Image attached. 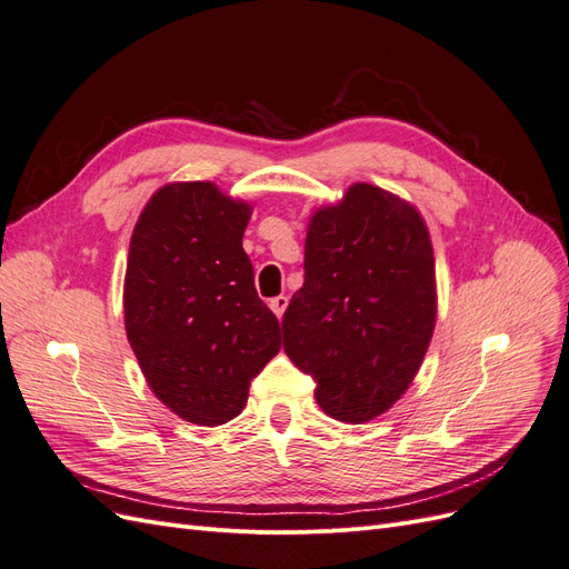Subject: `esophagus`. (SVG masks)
I'll list each match as a JSON object with an SVG mask.
<instances>
[{
	"instance_id": "obj_1",
	"label": "esophagus",
	"mask_w": 569,
	"mask_h": 569,
	"mask_svg": "<svg viewBox=\"0 0 569 569\" xmlns=\"http://www.w3.org/2000/svg\"><path fill=\"white\" fill-rule=\"evenodd\" d=\"M287 303H289V299L284 297V295H280V297H274L272 301H270V308H272V313L278 316V318H282L284 316V308H287Z\"/></svg>"
}]
</instances>
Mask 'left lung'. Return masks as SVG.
<instances>
[{"label": "left lung", "instance_id": "left-lung-1", "mask_svg": "<svg viewBox=\"0 0 569 569\" xmlns=\"http://www.w3.org/2000/svg\"><path fill=\"white\" fill-rule=\"evenodd\" d=\"M435 318L432 242L410 203L358 182L313 216L282 332L327 416L360 425L391 408L422 363Z\"/></svg>", "mask_w": 569, "mask_h": 569}]
</instances>
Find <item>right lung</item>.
Here are the masks:
<instances>
[{"mask_svg":"<svg viewBox=\"0 0 569 569\" xmlns=\"http://www.w3.org/2000/svg\"><path fill=\"white\" fill-rule=\"evenodd\" d=\"M249 213L211 182H176L149 199L130 239L128 341L153 393L194 425L237 418L280 351L242 249Z\"/></svg>","mask_w":569,"mask_h":569,"instance_id":"add662e5","label":"right lung"}]
</instances>
